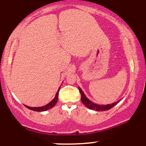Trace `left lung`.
I'll return each mask as SVG.
<instances>
[{"instance_id": "8db88e82", "label": "left lung", "mask_w": 146, "mask_h": 146, "mask_svg": "<svg viewBox=\"0 0 146 146\" xmlns=\"http://www.w3.org/2000/svg\"><path fill=\"white\" fill-rule=\"evenodd\" d=\"M79 90H80V93L81 94V101L82 103L86 106V107H87L89 109H92V110H95L96 111H104V110H108L110 109L111 108L115 106V105H117V104L119 103V101H117L115 103L111 104H107V105H99L97 104H94L93 102H90L88 98H86V95H84V93H83L82 90L78 87Z\"/></svg>"}]
</instances>
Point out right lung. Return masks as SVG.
<instances>
[{
  "instance_id": "obj_1",
  "label": "right lung",
  "mask_w": 146,
  "mask_h": 146,
  "mask_svg": "<svg viewBox=\"0 0 146 146\" xmlns=\"http://www.w3.org/2000/svg\"><path fill=\"white\" fill-rule=\"evenodd\" d=\"M59 90H60V88H59V89H58V92H57V93H56V96H55L54 99H53V100H52L51 102H50L48 104L45 105L44 106H41V107H29V106H25H25L27 107V108H29V109L34 110V111H37V112L46 111V110L50 109V108H52L53 106H54L56 104L57 102H58V93H59Z\"/></svg>"
}]
</instances>
